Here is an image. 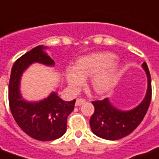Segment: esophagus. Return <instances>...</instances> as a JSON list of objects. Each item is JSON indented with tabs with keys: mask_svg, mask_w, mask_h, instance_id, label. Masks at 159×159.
<instances>
[{
	"mask_svg": "<svg viewBox=\"0 0 159 159\" xmlns=\"http://www.w3.org/2000/svg\"><path fill=\"white\" fill-rule=\"evenodd\" d=\"M85 102H86V100L83 99V98H77L76 103H75V106H76V107H80V106H81L82 104Z\"/></svg>",
	"mask_w": 159,
	"mask_h": 159,
	"instance_id": "34e87169",
	"label": "esophagus"
}]
</instances>
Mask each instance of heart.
<instances>
[{
	"label": "heart",
	"instance_id": "heart-1",
	"mask_svg": "<svg viewBox=\"0 0 159 159\" xmlns=\"http://www.w3.org/2000/svg\"><path fill=\"white\" fill-rule=\"evenodd\" d=\"M116 56L110 52H97L80 58L74 66L66 72L69 86L73 91L80 89L84 82V77L92 76V86L98 93L109 90L116 80L113 70L108 69L114 64Z\"/></svg>",
	"mask_w": 159,
	"mask_h": 159
}]
</instances>
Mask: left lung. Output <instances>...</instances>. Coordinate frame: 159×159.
I'll return each instance as SVG.
<instances>
[{"label":"left lung","mask_w":159,"mask_h":159,"mask_svg":"<svg viewBox=\"0 0 159 159\" xmlns=\"http://www.w3.org/2000/svg\"><path fill=\"white\" fill-rule=\"evenodd\" d=\"M142 67L146 73L148 86L143 101L130 111H121L113 107L107 98L93 101L94 112L90 119V126L96 136L108 140H118L132 133L147 112L152 99V80L147 64Z\"/></svg>","instance_id":"1"}]
</instances>
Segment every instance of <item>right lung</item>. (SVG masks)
<instances>
[{
  "label": "right lung",
  "instance_id": "add662e5",
  "mask_svg": "<svg viewBox=\"0 0 159 159\" xmlns=\"http://www.w3.org/2000/svg\"><path fill=\"white\" fill-rule=\"evenodd\" d=\"M44 49L47 48L38 46L15 61L11 70L8 101L12 115L23 132L34 139L50 141L65 134L67 117L73 111L76 99L64 101L54 92L38 102H27L22 98L20 82L23 72L34 62L54 65Z\"/></svg>",
  "mask_w": 159,
  "mask_h": 159
}]
</instances>
